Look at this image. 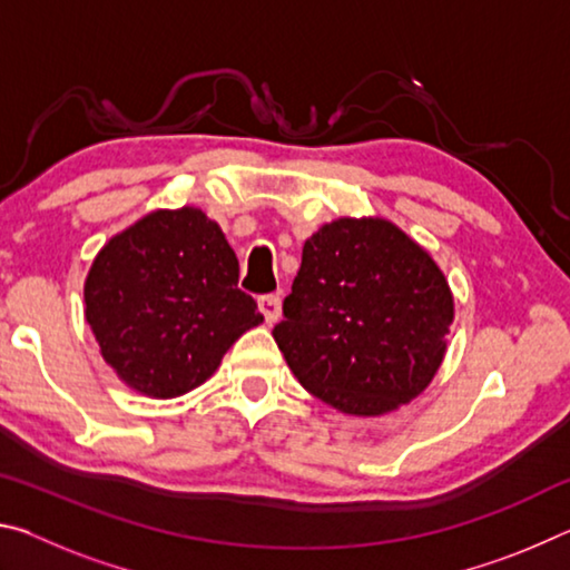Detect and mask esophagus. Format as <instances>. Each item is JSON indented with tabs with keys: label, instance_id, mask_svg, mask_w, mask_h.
Returning a JSON list of instances; mask_svg holds the SVG:
<instances>
[{
	"label": "esophagus",
	"instance_id": "1",
	"mask_svg": "<svg viewBox=\"0 0 570 570\" xmlns=\"http://www.w3.org/2000/svg\"><path fill=\"white\" fill-rule=\"evenodd\" d=\"M258 308H262L266 324H276L282 320V298L276 294H264L258 296Z\"/></svg>",
	"mask_w": 570,
	"mask_h": 570
}]
</instances>
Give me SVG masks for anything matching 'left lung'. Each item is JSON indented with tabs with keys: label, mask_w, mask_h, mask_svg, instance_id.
Returning a JSON list of instances; mask_svg holds the SVG:
<instances>
[{
	"label": "left lung",
	"mask_w": 570,
	"mask_h": 570,
	"mask_svg": "<svg viewBox=\"0 0 570 570\" xmlns=\"http://www.w3.org/2000/svg\"><path fill=\"white\" fill-rule=\"evenodd\" d=\"M452 314L440 266L404 230L340 218L304 244L274 340L314 397L374 417L435 377Z\"/></svg>",
	"instance_id": "1"
}]
</instances>
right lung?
Wrapping results in <instances>:
<instances>
[{
	"mask_svg": "<svg viewBox=\"0 0 570 570\" xmlns=\"http://www.w3.org/2000/svg\"><path fill=\"white\" fill-rule=\"evenodd\" d=\"M85 320L118 377L148 397L204 384L262 324L238 258L204 210H156L110 238L85 282Z\"/></svg>",
	"mask_w": 570,
	"mask_h": 570,
	"instance_id": "obj_1",
	"label": "right lung"
}]
</instances>
